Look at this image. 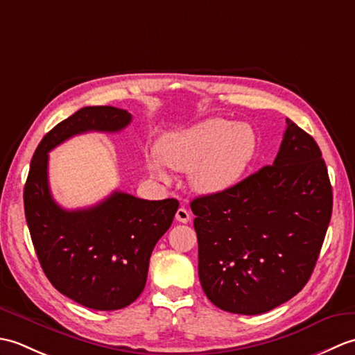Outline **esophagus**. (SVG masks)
Segmentation results:
<instances>
[{
	"instance_id": "1",
	"label": "esophagus",
	"mask_w": 355,
	"mask_h": 355,
	"mask_svg": "<svg viewBox=\"0 0 355 355\" xmlns=\"http://www.w3.org/2000/svg\"><path fill=\"white\" fill-rule=\"evenodd\" d=\"M175 220H177L178 223H183V224L189 223V220H191V214L187 212V209H184V207H180V209L177 210V214H175Z\"/></svg>"
}]
</instances>
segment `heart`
Instances as JSON below:
<instances>
[{
  "label": "heart",
  "instance_id": "obj_1",
  "mask_svg": "<svg viewBox=\"0 0 355 355\" xmlns=\"http://www.w3.org/2000/svg\"><path fill=\"white\" fill-rule=\"evenodd\" d=\"M258 135L248 123L223 117L206 119L166 134L158 153L146 158L149 172L168 182V166L191 172V184L201 193H221L236 186L258 154Z\"/></svg>",
  "mask_w": 355,
  "mask_h": 355
}]
</instances>
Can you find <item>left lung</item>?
Returning a JSON list of instances; mask_svg holds the SVG:
<instances>
[{
    "label": "left lung",
    "mask_w": 355,
    "mask_h": 355,
    "mask_svg": "<svg viewBox=\"0 0 355 355\" xmlns=\"http://www.w3.org/2000/svg\"><path fill=\"white\" fill-rule=\"evenodd\" d=\"M198 275L210 302L254 315L304 288L333 212V187L318 143L286 119L273 164L232 189L191 202Z\"/></svg>",
    "instance_id": "left-lung-1"
}]
</instances>
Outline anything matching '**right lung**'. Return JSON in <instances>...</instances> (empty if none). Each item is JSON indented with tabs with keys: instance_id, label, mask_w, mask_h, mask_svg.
<instances>
[{
	"instance_id": "right-lung-1",
	"label": "right lung",
	"mask_w": 355,
	"mask_h": 355,
	"mask_svg": "<svg viewBox=\"0 0 355 355\" xmlns=\"http://www.w3.org/2000/svg\"><path fill=\"white\" fill-rule=\"evenodd\" d=\"M131 120L114 107L80 108L45 134L24 186L26 220L45 276L59 293L92 310H120L140 296L150 253L171 227L178 201L116 191L96 206L65 210L51 197L49 153L73 135L117 132Z\"/></svg>"
}]
</instances>
